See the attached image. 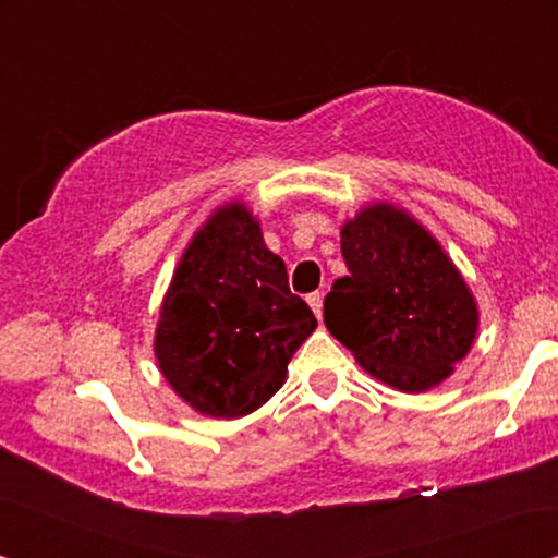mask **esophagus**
Listing matches in <instances>:
<instances>
[{
	"instance_id": "obj_1",
	"label": "esophagus",
	"mask_w": 558,
	"mask_h": 558,
	"mask_svg": "<svg viewBox=\"0 0 558 558\" xmlns=\"http://www.w3.org/2000/svg\"><path fill=\"white\" fill-rule=\"evenodd\" d=\"M307 304L312 307V312H315V317L323 319V294L312 292V294L307 296Z\"/></svg>"
}]
</instances>
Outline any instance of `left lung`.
<instances>
[{"instance_id":"8db88e82","label":"left lung","mask_w":558,"mask_h":558,"mask_svg":"<svg viewBox=\"0 0 558 558\" xmlns=\"http://www.w3.org/2000/svg\"><path fill=\"white\" fill-rule=\"evenodd\" d=\"M348 277L325 296V325L363 371L403 393L454 373L477 338L475 294L441 243L399 205H363L340 228Z\"/></svg>"}]
</instances>
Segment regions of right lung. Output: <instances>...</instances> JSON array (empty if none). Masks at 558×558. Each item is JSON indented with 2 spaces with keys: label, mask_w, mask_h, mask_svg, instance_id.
I'll use <instances>...</instances> for the list:
<instances>
[{
  "label": "right lung",
  "mask_w": 558,
  "mask_h": 558,
  "mask_svg": "<svg viewBox=\"0 0 558 558\" xmlns=\"http://www.w3.org/2000/svg\"><path fill=\"white\" fill-rule=\"evenodd\" d=\"M315 327L258 218L231 201L210 213L174 266L155 330L157 368L197 414L241 418L284 386Z\"/></svg>",
  "instance_id": "add662e5"
}]
</instances>
